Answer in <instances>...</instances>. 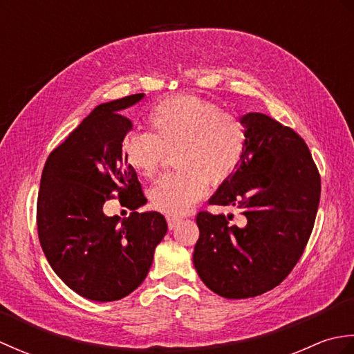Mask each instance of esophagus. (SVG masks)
<instances>
[{"label":"esophagus","instance_id":"34e87169","mask_svg":"<svg viewBox=\"0 0 354 354\" xmlns=\"http://www.w3.org/2000/svg\"><path fill=\"white\" fill-rule=\"evenodd\" d=\"M165 219H167L169 230H175V228L178 227L179 219H176V217H173V216H167V217H165Z\"/></svg>","mask_w":354,"mask_h":354}]
</instances>
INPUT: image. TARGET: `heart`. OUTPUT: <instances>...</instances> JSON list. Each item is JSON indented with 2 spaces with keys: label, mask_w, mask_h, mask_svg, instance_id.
I'll return each instance as SVG.
<instances>
[{
  "label": "heart",
  "mask_w": 354,
  "mask_h": 354,
  "mask_svg": "<svg viewBox=\"0 0 354 354\" xmlns=\"http://www.w3.org/2000/svg\"><path fill=\"white\" fill-rule=\"evenodd\" d=\"M152 133L131 132L122 142L124 161L147 179L161 170L167 153H175L176 175L150 190V204L173 217L190 212L205 196L208 183L221 185L234 175L246 150V129L219 104L196 95L161 102L149 115Z\"/></svg>",
  "instance_id": "b5f03b06"
}]
</instances>
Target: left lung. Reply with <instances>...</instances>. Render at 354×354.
<instances>
[{"label":"left lung","instance_id":"obj_1","mask_svg":"<svg viewBox=\"0 0 354 354\" xmlns=\"http://www.w3.org/2000/svg\"><path fill=\"white\" fill-rule=\"evenodd\" d=\"M246 150L212 205L236 207L232 214L201 212L193 263L207 288L225 298L261 295L295 268L309 242L321 196V176L299 135L259 112L240 118Z\"/></svg>","mask_w":354,"mask_h":354}]
</instances>
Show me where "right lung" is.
I'll return each mask as SVG.
<instances>
[{"mask_svg":"<svg viewBox=\"0 0 354 354\" xmlns=\"http://www.w3.org/2000/svg\"><path fill=\"white\" fill-rule=\"evenodd\" d=\"M145 94L99 104L45 161L36 205L37 236L57 277L80 297L115 301L145 280L156 245L167 232L158 212L108 217L104 202L146 204L141 184L122 153L132 122L123 109Z\"/></svg>","mask_w":354,"mask_h":354,"instance_id":"1","label":"right lung"}]
</instances>
